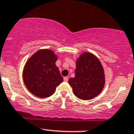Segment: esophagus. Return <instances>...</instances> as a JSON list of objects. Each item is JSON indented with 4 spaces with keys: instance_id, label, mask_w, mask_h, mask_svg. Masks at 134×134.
Returning <instances> with one entry per match:
<instances>
[{
    "instance_id": "esophagus-1",
    "label": "esophagus",
    "mask_w": 134,
    "mask_h": 134,
    "mask_svg": "<svg viewBox=\"0 0 134 134\" xmlns=\"http://www.w3.org/2000/svg\"><path fill=\"white\" fill-rule=\"evenodd\" d=\"M64 81H65V82L68 81V77H67V76H66V77H64Z\"/></svg>"
}]
</instances>
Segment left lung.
I'll return each instance as SVG.
<instances>
[{"mask_svg":"<svg viewBox=\"0 0 134 134\" xmlns=\"http://www.w3.org/2000/svg\"><path fill=\"white\" fill-rule=\"evenodd\" d=\"M69 83L80 99H92L99 95L105 85V75L97 57L89 52L79 56L76 60L75 77L69 79Z\"/></svg>","mask_w":134,"mask_h":134,"instance_id":"1","label":"left lung"}]
</instances>
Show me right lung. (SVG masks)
Segmentation results:
<instances>
[{
  "label": "right lung",
  "instance_id": "obj_1",
  "mask_svg": "<svg viewBox=\"0 0 134 134\" xmlns=\"http://www.w3.org/2000/svg\"><path fill=\"white\" fill-rule=\"evenodd\" d=\"M57 56L52 50L42 49L35 53L25 65L23 82L35 96L49 97L64 79L56 66Z\"/></svg>",
  "mask_w": 134,
  "mask_h": 134
}]
</instances>
